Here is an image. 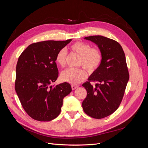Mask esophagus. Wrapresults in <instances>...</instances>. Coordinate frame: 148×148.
<instances>
[{
    "label": "esophagus",
    "mask_w": 148,
    "mask_h": 148,
    "mask_svg": "<svg viewBox=\"0 0 148 148\" xmlns=\"http://www.w3.org/2000/svg\"><path fill=\"white\" fill-rule=\"evenodd\" d=\"M78 88V86H75V85H71V89H73V90H74V89H75L76 88Z\"/></svg>",
    "instance_id": "obj_1"
}]
</instances>
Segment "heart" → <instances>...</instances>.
Here are the masks:
<instances>
[{
	"label": "heart",
	"instance_id": "heart-1",
	"mask_svg": "<svg viewBox=\"0 0 148 148\" xmlns=\"http://www.w3.org/2000/svg\"><path fill=\"white\" fill-rule=\"evenodd\" d=\"M71 49L79 56L78 62V66H82L88 71L92 73L100 66L102 56L101 51L96 48H91L89 44L78 41L71 46ZM67 51L62 48L57 52L56 61L57 64L62 67L66 64ZM86 73L83 69L69 68L62 73L61 78L64 82L71 84H77L83 82L86 78Z\"/></svg>",
	"mask_w": 148,
	"mask_h": 148
}]
</instances>
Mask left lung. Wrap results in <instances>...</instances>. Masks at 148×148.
I'll return each mask as SVG.
<instances>
[{
	"instance_id": "obj_1",
	"label": "left lung",
	"mask_w": 148,
	"mask_h": 148,
	"mask_svg": "<svg viewBox=\"0 0 148 148\" xmlns=\"http://www.w3.org/2000/svg\"><path fill=\"white\" fill-rule=\"evenodd\" d=\"M84 39L95 43L102 53L100 66L83 84L87 96L83 101L85 113L100 119L117 110L122 102L129 79L125 53L117 41L102 36H91ZM97 81L95 86L90 82Z\"/></svg>"
}]
</instances>
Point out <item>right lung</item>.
Masks as SVG:
<instances>
[{
	"label": "right lung",
	"mask_w": 148,
	"mask_h": 148,
	"mask_svg": "<svg viewBox=\"0 0 148 148\" xmlns=\"http://www.w3.org/2000/svg\"><path fill=\"white\" fill-rule=\"evenodd\" d=\"M71 41L31 44L18 58L15 91L24 110L34 120L48 122L56 119L60 113L64 98L71 91L66 82L50 86L59 75L57 53Z\"/></svg>",
	"instance_id": "obj_1"
}]
</instances>
